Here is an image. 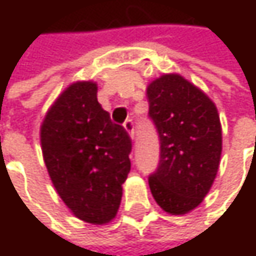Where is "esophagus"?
<instances>
[{"mask_svg":"<svg viewBox=\"0 0 256 256\" xmlns=\"http://www.w3.org/2000/svg\"><path fill=\"white\" fill-rule=\"evenodd\" d=\"M123 126H124V128L128 132V134L133 138V136H134V122H133L132 118H128V120L124 122V124H123Z\"/></svg>","mask_w":256,"mask_h":256,"instance_id":"1","label":"esophagus"}]
</instances>
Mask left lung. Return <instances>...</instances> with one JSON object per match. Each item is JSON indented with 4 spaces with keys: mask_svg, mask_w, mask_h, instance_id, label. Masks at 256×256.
Here are the masks:
<instances>
[{
    "mask_svg": "<svg viewBox=\"0 0 256 256\" xmlns=\"http://www.w3.org/2000/svg\"><path fill=\"white\" fill-rule=\"evenodd\" d=\"M148 117L160 140L157 169L148 176L158 206L184 215L197 208L216 176L222 150L215 104L180 76H163L146 90Z\"/></svg>",
    "mask_w": 256,
    "mask_h": 256,
    "instance_id": "8db88e82",
    "label": "left lung"
}]
</instances>
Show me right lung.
<instances>
[{"label":"right lung","mask_w":256,"mask_h":256,"mask_svg":"<svg viewBox=\"0 0 256 256\" xmlns=\"http://www.w3.org/2000/svg\"><path fill=\"white\" fill-rule=\"evenodd\" d=\"M96 93L90 81L70 86L44 118L41 146L65 204L86 222L105 224L120 208L132 139L126 128L112 123Z\"/></svg>","instance_id":"1"}]
</instances>
